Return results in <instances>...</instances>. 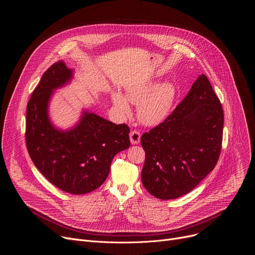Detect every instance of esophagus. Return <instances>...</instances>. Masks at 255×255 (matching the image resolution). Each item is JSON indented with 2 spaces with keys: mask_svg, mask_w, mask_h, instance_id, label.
<instances>
[{
  "mask_svg": "<svg viewBox=\"0 0 255 255\" xmlns=\"http://www.w3.org/2000/svg\"><path fill=\"white\" fill-rule=\"evenodd\" d=\"M129 136H130V141H131L132 144H138L140 142L141 135H140V133L138 131H135V130L132 131Z\"/></svg>",
  "mask_w": 255,
  "mask_h": 255,
  "instance_id": "34e87169",
  "label": "esophagus"
}]
</instances>
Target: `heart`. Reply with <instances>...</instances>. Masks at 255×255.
Masks as SVG:
<instances>
[{
	"mask_svg": "<svg viewBox=\"0 0 255 255\" xmlns=\"http://www.w3.org/2000/svg\"><path fill=\"white\" fill-rule=\"evenodd\" d=\"M176 99V89L172 83L146 80L129 86L124 96L120 92H113L112 103L117 112L123 116H130V104L138 105L137 115L141 123L146 126H157L170 114Z\"/></svg>",
	"mask_w": 255,
	"mask_h": 255,
	"instance_id": "obj_1",
	"label": "heart"
}]
</instances>
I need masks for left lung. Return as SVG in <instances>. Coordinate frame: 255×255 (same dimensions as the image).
<instances>
[{"instance_id": "8db88e82", "label": "left lung", "mask_w": 255, "mask_h": 255, "mask_svg": "<svg viewBox=\"0 0 255 255\" xmlns=\"http://www.w3.org/2000/svg\"><path fill=\"white\" fill-rule=\"evenodd\" d=\"M221 103L205 75L163 123L144 133V188L160 200L193 191L215 167L223 138Z\"/></svg>"}]
</instances>
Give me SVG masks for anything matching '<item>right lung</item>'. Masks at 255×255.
I'll return each instance as SVG.
<instances>
[{"label":"right lung","instance_id":"1","mask_svg":"<svg viewBox=\"0 0 255 255\" xmlns=\"http://www.w3.org/2000/svg\"><path fill=\"white\" fill-rule=\"evenodd\" d=\"M74 72L59 60L43 74L27 105L26 145L36 168L52 185L84 195L104 183L114 156L129 148L130 130L86 109L74 126L61 129L53 124L50 101L56 90L71 83Z\"/></svg>","mask_w":255,"mask_h":255}]
</instances>
